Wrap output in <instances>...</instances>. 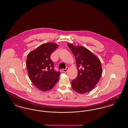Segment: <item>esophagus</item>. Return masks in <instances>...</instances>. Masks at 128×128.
Here are the masks:
<instances>
[{"label": "esophagus", "mask_w": 128, "mask_h": 128, "mask_svg": "<svg viewBox=\"0 0 128 128\" xmlns=\"http://www.w3.org/2000/svg\"><path fill=\"white\" fill-rule=\"evenodd\" d=\"M68 67H67L66 68H64V69H63V70H63V72H67V71H68Z\"/></svg>", "instance_id": "1"}]
</instances>
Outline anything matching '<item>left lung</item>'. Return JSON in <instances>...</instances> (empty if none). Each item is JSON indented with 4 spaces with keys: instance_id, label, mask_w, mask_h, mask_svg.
Listing matches in <instances>:
<instances>
[{
    "instance_id": "obj_1",
    "label": "left lung",
    "mask_w": 128,
    "mask_h": 128,
    "mask_svg": "<svg viewBox=\"0 0 128 128\" xmlns=\"http://www.w3.org/2000/svg\"><path fill=\"white\" fill-rule=\"evenodd\" d=\"M68 46L75 56L78 68V75L72 82V88L79 94L89 92L97 84L102 75L100 61L83 46H75L71 44H68Z\"/></svg>"
}]
</instances>
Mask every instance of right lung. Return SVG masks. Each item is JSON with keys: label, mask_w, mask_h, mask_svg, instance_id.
I'll return each instance as SVG.
<instances>
[{"label": "right lung", "mask_w": 128, "mask_h": 128, "mask_svg": "<svg viewBox=\"0 0 128 128\" xmlns=\"http://www.w3.org/2000/svg\"><path fill=\"white\" fill-rule=\"evenodd\" d=\"M58 45L52 43L40 45L28 55L26 67L32 82L39 90H51L59 79L60 72L54 70V62L50 56Z\"/></svg>", "instance_id": "obj_1"}]
</instances>
